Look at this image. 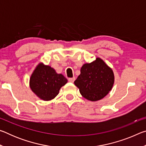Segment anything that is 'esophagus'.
Returning <instances> with one entry per match:
<instances>
[{
    "instance_id": "obj_1",
    "label": "esophagus",
    "mask_w": 146,
    "mask_h": 146,
    "mask_svg": "<svg viewBox=\"0 0 146 146\" xmlns=\"http://www.w3.org/2000/svg\"><path fill=\"white\" fill-rule=\"evenodd\" d=\"M75 77H73V78H68V81L70 82H73L74 81H75Z\"/></svg>"
}]
</instances>
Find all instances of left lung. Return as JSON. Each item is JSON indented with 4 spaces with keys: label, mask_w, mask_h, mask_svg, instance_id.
I'll use <instances>...</instances> for the list:
<instances>
[{
    "label": "left lung",
    "mask_w": 146,
    "mask_h": 146,
    "mask_svg": "<svg viewBox=\"0 0 146 146\" xmlns=\"http://www.w3.org/2000/svg\"><path fill=\"white\" fill-rule=\"evenodd\" d=\"M114 81L112 69L97 57L92 62L84 64L80 75L74 83L82 97L95 102L108 95L111 90Z\"/></svg>",
    "instance_id": "8db88e82"
}]
</instances>
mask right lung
I'll return each instance as SVG.
<instances>
[{"mask_svg": "<svg viewBox=\"0 0 146 146\" xmlns=\"http://www.w3.org/2000/svg\"><path fill=\"white\" fill-rule=\"evenodd\" d=\"M67 82V78L62 74L56 73L51 66L39 63L31 74L29 86L38 98L48 101L53 99Z\"/></svg>", "mask_w": 146, "mask_h": 146, "instance_id": "1", "label": "right lung"}]
</instances>
